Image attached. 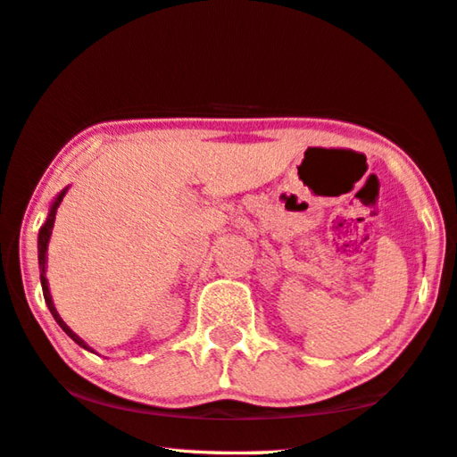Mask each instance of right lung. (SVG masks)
I'll list each match as a JSON object with an SVG mask.
<instances>
[{
  "label": "right lung",
  "mask_w": 457,
  "mask_h": 457,
  "mask_svg": "<svg viewBox=\"0 0 457 457\" xmlns=\"http://www.w3.org/2000/svg\"><path fill=\"white\" fill-rule=\"evenodd\" d=\"M67 189H69V187H67ZM67 189H62L59 195H56V199L53 201V205H50V212H48V217H46L45 226L40 228V234H38V264H40V282H42V293H45V301H46V305H48V309H50V313H53V317H54V321L61 325L62 331L67 333V336L72 339V342L79 344L81 347H85V350L93 352L91 347L87 345V344L83 342V339L79 337L77 333L72 331V329L69 328V325L61 320L59 311H56L54 303H53V296H50V291H48V280H46V250H48V240H50V234H53V226H54V215H56V209H59L61 201H62V197H64V193H67Z\"/></svg>",
  "instance_id": "right-lung-1"
}]
</instances>
